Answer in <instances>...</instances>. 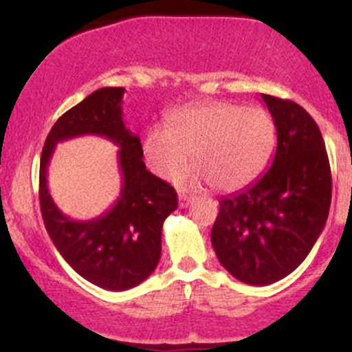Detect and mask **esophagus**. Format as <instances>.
<instances>
[{
	"label": "esophagus",
	"instance_id": "1",
	"mask_svg": "<svg viewBox=\"0 0 352 352\" xmlns=\"http://www.w3.org/2000/svg\"><path fill=\"white\" fill-rule=\"evenodd\" d=\"M192 201V197H188L187 193H179V205L180 208H187Z\"/></svg>",
	"mask_w": 352,
	"mask_h": 352
}]
</instances>
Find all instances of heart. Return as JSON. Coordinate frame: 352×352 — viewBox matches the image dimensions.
<instances>
[{"label": "heart", "mask_w": 352, "mask_h": 352, "mask_svg": "<svg viewBox=\"0 0 352 352\" xmlns=\"http://www.w3.org/2000/svg\"><path fill=\"white\" fill-rule=\"evenodd\" d=\"M274 144L276 125L268 111L210 100L170 112L167 127H148L142 153L153 173L172 179L184 170L192 152L195 167L187 175L190 180L235 192L265 170Z\"/></svg>", "instance_id": "1"}]
</instances>
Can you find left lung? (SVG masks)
<instances>
[{
    "label": "left lung",
    "mask_w": 352,
    "mask_h": 352,
    "mask_svg": "<svg viewBox=\"0 0 352 352\" xmlns=\"http://www.w3.org/2000/svg\"><path fill=\"white\" fill-rule=\"evenodd\" d=\"M276 125V152L253 185L218 200L212 245L223 268L253 286L288 276L328 220L331 168L318 124L300 104L261 94Z\"/></svg>",
    "instance_id": "8db88e82"
}]
</instances>
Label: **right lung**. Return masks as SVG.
Returning a JSON list of instances; mask_svg holds the SVG:
<instances>
[{
	"instance_id": "add662e5",
	"label": "right lung",
	"mask_w": 352,
	"mask_h": 352,
	"mask_svg": "<svg viewBox=\"0 0 352 352\" xmlns=\"http://www.w3.org/2000/svg\"><path fill=\"white\" fill-rule=\"evenodd\" d=\"M124 92V87L98 89L64 112L47 134L39 165V204L52 243L76 273L109 292L134 288L155 270L162 225L179 205L172 185L145 168L139 135L122 119ZM87 133L106 136L120 147L123 187L104 216L78 222L55 207L47 188V167L56 143Z\"/></svg>"
}]
</instances>
